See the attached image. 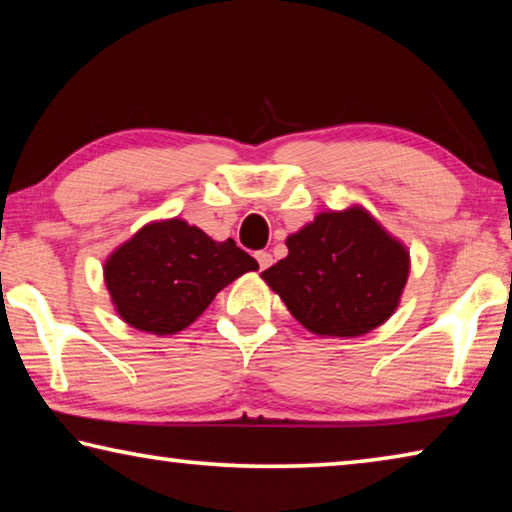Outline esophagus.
<instances>
[{
  "label": "esophagus",
  "instance_id": "1",
  "mask_svg": "<svg viewBox=\"0 0 512 512\" xmlns=\"http://www.w3.org/2000/svg\"><path fill=\"white\" fill-rule=\"evenodd\" d=\"M255 257H257L259 268H262V271H266V268L273 264V255L266 253V250H259V253H255Z\"/></svg>",
  "mask_w": 512,
  "mask_h": 512
}]
</instances>
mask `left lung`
<instances>
[{
  "instance_id": "1",
  "label": "left lung",
  "mask_w": 512,
  "mask_h": 512,
  "mask_svg": "<svg viewBox=\"0 0 512 512\" xmlns=\"http://www.w3.org/2000/svg\"><path fill=\"white\" fill-rule=\"evenodd\" d=\"M289 255L262 277L309 332L368 334L393 316L409 280V250L363 207L320 212L287 237Z\"/></svg>"
}]
</instances>
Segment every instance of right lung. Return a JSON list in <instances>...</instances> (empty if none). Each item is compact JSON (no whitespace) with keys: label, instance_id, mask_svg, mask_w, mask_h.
Instances as JSON below:
<instances>
[{"label":"right lung","instance_id":"1","mask_svg":"<svg viewBox=\"0 0 512 512\" xmlns=\"http://www.w3.org/2000/svg\"><path fill=\"white\" fill-rule=\"evenodd\" d=\"M259 264L235 241H214L183 219L144 225L106 259L103 277L124 323L176 334L210 307L216 293Z\"/></svg>","mask_w":512,"mask_h":512}]
</instances>
